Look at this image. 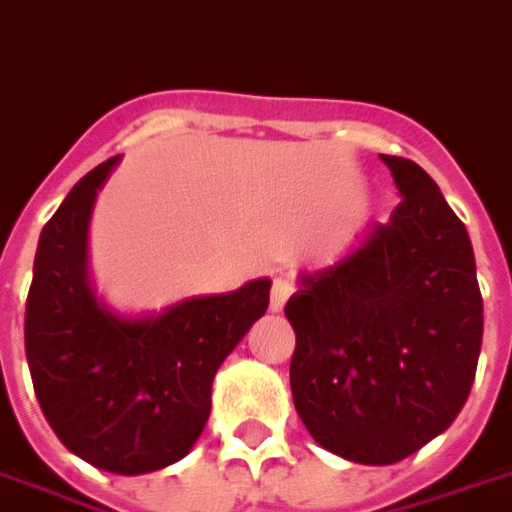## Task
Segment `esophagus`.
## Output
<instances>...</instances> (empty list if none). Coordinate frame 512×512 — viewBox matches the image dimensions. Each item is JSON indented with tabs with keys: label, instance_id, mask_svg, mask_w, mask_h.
I'll use <instances>...</instances> for the list:
<instances>
[{
	"label": "esophagus",
	"instance_id": "34e87169",
	"mask_svg": "<svg viewBox=\"0 0 512 512\" xmlns=\"http://www.w3.org/2000/svg\"><path fill=\"white\" fill-rule=\"evenodd\" d=\"M292 290H295L292 278L278 276L276 281H273V292H270V309H273V312H281V309H284V303H287V298L292 295Z\"/></svg>",
	"mask_w": 512,
	"mask_h": 512
}]
</instances>
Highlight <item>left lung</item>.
<instances>
[{
    "label": "left lung",
    "mask_w": 512,
    "mask_h": 512,
    "mask_svg": "<svg viewBox=\"0 0 512 512\" xmlns=\"http://www.w3.org/2000/svg\"><path fill=\"white\" fill-rule=\"evenodd\" d=\"M404 200L351 256L303 276L295 410L323 449L390 465L446 432L477 376L482 295L468 231L410 158L382 155Z\"/></svg>",
    "instance_id": "left-lung-1"
}]
</instances>
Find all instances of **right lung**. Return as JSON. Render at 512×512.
<instances>
[{
    "mask_svg": "<svg viewBox=\"0 0 512 512\" xmlns=\"http://www.w3.org/2000/svg\"><path fill=\"white\" fill-rule=\"evenodd\" d=\"M116 161L74 183L41 231L24 348L38 404L63 446L133 477L178 463L195 446L209 421L214 373L267 312L270 281L189 298L142 320L111 315L88 287L86 231Z\"/></svg>",
    "mask_w": 512,
    "mask_h": 512,
    "instance_id": "right-lung-1",
    "label": "right lung"
}]
</instances>
